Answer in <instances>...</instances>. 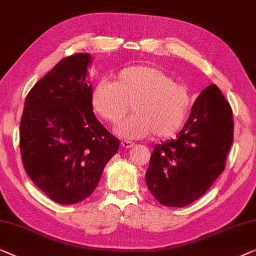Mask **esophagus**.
Returning a JSON list of instances; mask_svg holds the SVG:
<instances>
[{
  "label": "esophagus",
  "mask_w": 256,
  "mask_h": 256,
  "mask_svg": "<svg viewBox=\"0 0 256 256\" xmlns=\"http://www.w3.org/2000/svg\"><path fill=\"white\" fill-rule=\"evenodd\" d=\"M122 146H123L124 148H131V147L134 146V144L131 142H122Z\"/></svg>",
  "instance_id": "esophagus-1"
}]
</instances>
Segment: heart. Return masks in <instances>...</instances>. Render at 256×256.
<instances>
[{
    "label": "heart",
    "instance_id": "heart-1",
    "mask_svg": "<svg viewBox=\"0 0 256 256\" xmlns=\"http://www.w3.org/2000/svg\"><path fill=\"white\" fill-rule=\"evenodd\" d=\"M186 84L172 80L162 70L152 66H131L122 70L116 80H102L92 92L95 112L108 123L120 124L132 109L117 133L126 139L174 136L184 123L190 108Z\"/></svg>",
    "mask_w": 256,
    "mask_h": 256
}]
</instances>
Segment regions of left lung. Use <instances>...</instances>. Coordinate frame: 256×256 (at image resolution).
Returning a JSON list of instances; mask_svg holds the SVG:
<instances>
[{
  "label": "left lung",
  "instance_id": "8db88e82",
  "mask_svg": "<svg viewBox=\"0 0 256 256\" xmlns=\"http://www.w3.org/2000/svg\"><path fill=\"white\" fill-rule=\"evenodd\" d=\"M232 142V109L220 89L210 84L176 139L154 147L145 175L150 194L166 206L198 200L224 172Z\"/></svg>",
  "mask_w": 256,
  "mask_h": 256
}]
</instances>
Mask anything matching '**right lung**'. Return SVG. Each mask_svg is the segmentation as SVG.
<instances>
[{"label": "right lung", "mask_w": 256, "mask_h": 256, "mask_svg": "<svg viewBox=\"0 0 256 256\" xmlns=\"http://www.w3.org/2000/svg\"><path fill=\"white\" fill-rule=\"evenodd\" d=\"M89 53L59 61L28 94L20 128L25 172L45 195L75 204L95 190L120 140L100 123L86 80Z\"/></svg>", "instance_id": "1"}]
</instances>
